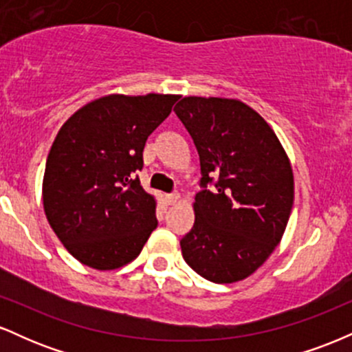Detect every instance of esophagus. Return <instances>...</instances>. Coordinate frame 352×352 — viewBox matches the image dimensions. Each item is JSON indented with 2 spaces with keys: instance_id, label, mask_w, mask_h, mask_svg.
<instances>
[{
  "instance_id": "esophagus-1",
  "label": "esophagus",
  "mask_w": 352,
  "mask_h": 352,
  "mask_svg": "<svg viewBox=\"0 0 352 352\" xmlns=\"http://www.w3.org/2000/svg\"><path fill=\"white\" fill-rule=\"evenodd\" d=\"M167 200H168V205H177L180 201V193H170V195L167 197Z\"/></svg>"
}]
</instances>
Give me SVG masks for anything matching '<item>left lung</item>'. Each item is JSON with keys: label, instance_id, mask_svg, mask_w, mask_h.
Here are the masks:
<instances>
[{"label": "left lung", "instance_id": "1", "mask_svg": "<svg viewBox=\"0 0 352 352\" xmlns=\"http://www.w3.org/2000/svg\"><path fill=\"white\" fill-rule=\"evenodd\" d=\"M200 155L195 223L182 254L205 280L236 283L253 274L280 243L294 199L292 162L270 124L238 99L184 98L173 109Z\"/></svg>", "mask_w": 352, "mask_h": 352}]
</instances>
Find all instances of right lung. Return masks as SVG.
<instances>
[{"label":"right lung","mask_w":352,"mask_h":352,"mask_svg":"<svg viewBox=\"0 0 352 352\" xmlns=\"http://www.w3.org/2000/svg\"><path fill=\"white\" fill-rule=\"evenodd\" d=\"M177 94H109L59 129L46 160L43 207L52 232L79 263L111 272L131 263L157 228L155 197L140 185L147 137Z\"/></svg>","instance_id":"1"}]
</instances>
